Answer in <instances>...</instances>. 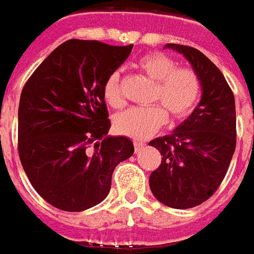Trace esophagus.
I'll return each instance as SVG.
<instances>
[{"mask_svg": "<svg viewBox=\"0 0 254 254\" xmlns=\"http://www.w3.org/2000/svg\"><path fill=\"white\" fill-rule=\"evenodd\" d=\"M144 145L145 144H142V142H138V141H135V142H134V150H135V152H138V150L144 148Z\"/></svg>", "mask_w": 254, "mask_h": 254, "instance_id": "34e87169", "label": "esophagus"}]
</instances>
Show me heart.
I'll return each instance as SVG.
<instances>
[{
    "label": "heart",
    "instance_id": "b5f03b06",
    "mask_svg": "<svg viewBox=\"0 0 254 254\" xmlns=\"http://www.w3.org/2000/svg\"><path fill=\"white\" fill-rule=\"evenodd\" d=\"M138 69L156 81L150 97V105L145 108H130L117 113L113 119L115 130L132 139H145L162 128L170 120H183L193 110L200 97V78L190 67H177V62L162 52H150L138 61ZM102 94L112 108L124 105L119 71H113L105 80Z\"/></svg>",
    "mask_w": 254,
    "mask_h": 254
}]
</instances>
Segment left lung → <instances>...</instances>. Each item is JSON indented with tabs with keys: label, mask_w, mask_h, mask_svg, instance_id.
<instances>
[{
	"label": "left lung",
	"mask_w": 254,
	"mask_h": 254,
	"mask_svg": "<svg viewBox=\"0 0 254 254\" xmlns=\"http://www.w3.org/2000/svg\"><path fill=\"white\" fill-rule=\"evenodd\" d=\"M190 61L200 78L202 98L195 110L170 135L149 145L162 155L149 185L159 202L190 209L206 202L223 183L237 145L235 98L224 74L196 48L166 44Z\"/></svg>",
	"instance_id": "obj_1"
}]
</instances>
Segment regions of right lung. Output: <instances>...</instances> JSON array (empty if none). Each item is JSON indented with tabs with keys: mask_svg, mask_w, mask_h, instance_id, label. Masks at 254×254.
<instances>
[{
	"mask_svg": "<svg viewBox=\"0 0 254 254\" xmlns=\"http://www.w3.org/2000/svg\"><path fill=\"white\" fill-rule=\"evenodd\" d=\"M132 44L67 40L24 84L19 102L17 150L37 193L64 211H83L108 196L117 164L134 153L126 137H109L102 94L106 77Z\"/></svg>",
	"mask_w": 254,
	"mask_h": 254,
	"instance_id": "add662e5",
	"label": "right lung"
}]
</instances>
